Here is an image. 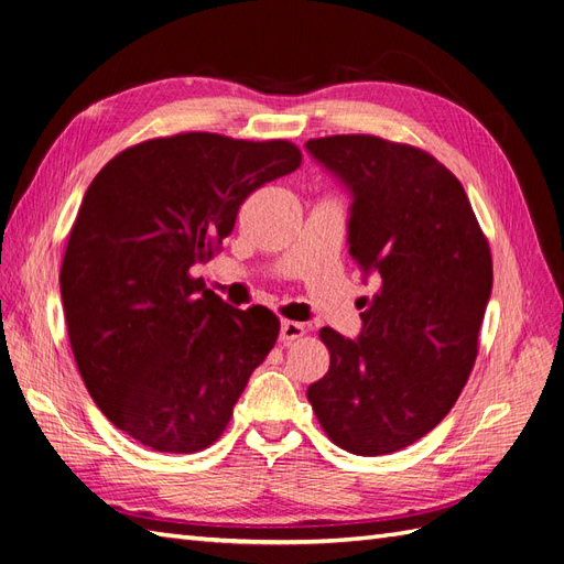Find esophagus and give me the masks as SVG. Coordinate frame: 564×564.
Masks as SVG:
<instances>
[{
  "instance_id": "1",
  "label": "esophagus",
  "mask_w": 564,
  "mask_h": 564,
  "mask_svg": "<svg viewBox=\"0 0 564 564\" xmlns=\"http://www.w3.org/2000/svg\"><path fill=\"white\" fill-rule=\"evenodd\" d=\"M305 334V324L294 322V319H282V327H280V340L282 344H292V340L301 338Z\"/></svg>"
}]
</instances>
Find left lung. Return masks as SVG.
<instances>
[{
  "mask_svg": "<svg viewBox=\"0 0 564 564\" xmlns=\"http://www.w3.org/2000/svg\"><path fill=\"white\" fill-rule=\"evenodd\" d=\"M352 191L350 256L379 278L357 340L319 332L329 371L308 388L336 447L381 456L449 414L477 357L491 251L464 185L431 152L371 133L305 143Z\"/></svg>",
  "mask_w": 564,
  "mask_h": 564,
  "instance_id": "obj_1",
  "label": "left lung"
}]
</instances>
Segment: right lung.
Instances as JSON below:
<instances>
[{
    "instance_id": "1",
    "label": "right lung",
    "mask_w": 564,
    "mask_h": 564,
    "mask_svg": "<svg viewBox=\"0 0 564 564\" xmlns=\"http://www.w3.org/2000/svg\"><path fill=\"white\" fill-rule=\"evenodd\" d=\"M301 160L292 141L187 131L122 150L91 181L61 265L67 336L100 412L141 445H214L275 346V313L230 308L191 270L220 251L245 199Z\"/></svg>"
}]
</instances>
